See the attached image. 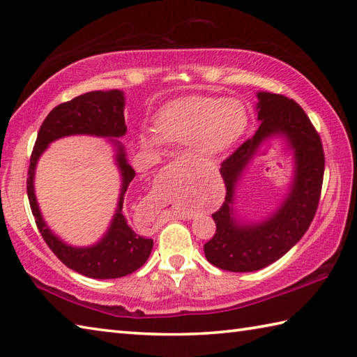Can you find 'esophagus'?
I'll return each mask as SVG.
<instances>
[{
	"mask_svg": "<svg viewBox=\"0 0 357 357\" xmlns=\"http://www.w3.org/2000/svg\"><path fill=\"white\" fill-rule=\"evenodd\" d=\"M183 218H184V216H183ZM185 220H192V216H185Z\"/></svg>",
	"mask_w": 357,
	"mask_h": 357,
	"instance_id": "obj_1",
	"label": "esophagus"
}]
</instances>
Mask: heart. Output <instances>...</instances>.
<instances>
[{"instance_id":"1","label":"heart","mask_w":357,"mask_h":357,"mask_svg":"<svg viewBox=\"0 0 357 357\" xmlns=\"http://www.w3.org/2000/svg\"><path fill=\"white\" fill-rule=\"evenodd\" d=\"M248 125V108L238 99L183 97L160 108L156 116L158 135L145 131L141 142L146 149H159L162 141L188 144L197 139L202 153L218 155L238 141Z\"/></svg>"}]
</instances>
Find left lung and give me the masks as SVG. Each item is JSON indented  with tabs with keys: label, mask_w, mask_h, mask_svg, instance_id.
<instances>
[{
	"label": "left lung",
	"mask_w": 357,
	"mask_h": 357,
	"mask_svg": "<svg viewBox=\"0 0 357 357\" xmlns=\"http://www.w3.org/2000/svg\"><path fill=\"white\" fill-rule=\"evenodd\" d=\"M255 135L221 164L226 199L212 215L216 232L204 244L213 266L230 272H254L269 266L294 248L316 215L322 190L325 156L322 142L300 105L282 94L257 93ZM269 138H280L293 156V176L285 198L263 220L246 222L234 204L236 185L256 151Z\"/></svg>",
	"instance_id": "8db88e82"
}]
</instances>
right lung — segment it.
Here are the masks:
<instances>
[{
    "label": "right lung",
    "instance_id": "1",
    "mask_svg": "<svg viewBox=\"0 0 357 357\" xmlns=\"http://www.w3.org/2000/svg\"><path fill=\"white\" fill-rule=\"evenodd\" d=\"M125 94L121 89L91 91L75 99L55 107L41 123L37 141L31 156L27 172V198L32 215L41 236L59 260L79 274L89 278H121L137 271L149 260L153 249V240L137 235L122 213L125 192L136 176V172L128 164L127 151L119 139L127 132L123 117ZM96 135L105 137L115 149V163L121 173V193L116 212L107 232L102 238L89 247H73L55 236L43 220L34 197L33 179L38 159L49 143L66 135Z\"/></svg>",
    "mask_w": 357,
    "mask_h": 357
}]
</instances>
